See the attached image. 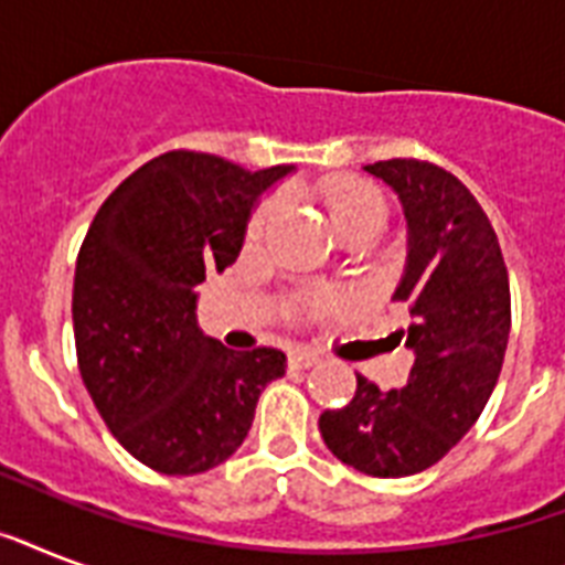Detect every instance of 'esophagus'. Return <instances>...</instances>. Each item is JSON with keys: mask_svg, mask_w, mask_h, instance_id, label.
Returning a JSON list of instances; mask_svg holds the SVG:
<instances>
[{"mask_svg": "<svg viewBox=\"0 0 565 565\" xmlns=\"http://www.w3.org/2000/svg\"><path fill=\"white\" fill-rule=\"evenodd\" d=\"M317 361V354L308 352V349H292L290 352V366H299V370H308V366H313Z\"/></svg>", "mask_w": 565, "mask_h": 565, "instance_id": "34e87169", "label": "esophagus"}]
</instances>
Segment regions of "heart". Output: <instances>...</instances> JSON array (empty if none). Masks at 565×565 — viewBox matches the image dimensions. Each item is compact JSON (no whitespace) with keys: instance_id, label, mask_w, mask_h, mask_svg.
<instances>
[{"instance_id":"obj_1","label":"heart","mask_w":565,"mask_h":565,"mask_svg":"<svg viewBox=\"0 0 565 565\" xmlns=\"http://www.w3.org/2000/svg\"><path fill=\"white\" fill-rule=\"evenodd\" d=\"M319 202L328 211L331 222L337 225V231L349 237L352 231L361 228H384L386 222V202L384 195L377 193L372 184L366 181H352V179H331L319 188ZM278 211L281 204L278 199H266L255 207L252 220L246 225V243L248 246H257L260 239L266 237V231L278 220ZM354 301V296L349 292H310L305 299L292 308V317L301 319V322H313V319H322L328 313H337V310L349 308Z\"/></svg>"}]
</instances>
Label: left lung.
<instances>
[{
    "label": "left lung",
    "instance_id": "1",
    "mask_svg": "<svg viewBox=\"0 0 565 565\" xmlns=\"http://www.w3.org/2000/svg\"><path fill=\"white\" fill-rule=\"evenodd\" d=\"M366 172L398 193L407 216L411 252L395 301L411 313L404 343L416 361L390 393L358 375L354 398L322 413L319 434L358 472L407 478L443 460L490 402L508 352L510 281L492 222L463 181L419 158Z\"/></svg>",
    "mask_w": 565,
    "mask_h": 565
}]
</instances>
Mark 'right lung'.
I'll return each instance as SVG.
<instances>
[{
	"instance_id": "add662e5",
	"label": "right lung",
	"mask_w": 565,
	"mask_h": 565,
	"mask_svg": "<svg viewBox=\"0 0 565 565\" xmlns=\"http://www.w3.org/2000/svg\"><path fill=\"white\" fill-rule=\"evenodd\" d=\"M290 170L175 149L131 172L87 228L73 284L78 372L119 446L154 472L228 460L284 375L278 349L231 352L204 337L193 287L237 260L252 204Z\"/></svg>"
}]
</instances>
